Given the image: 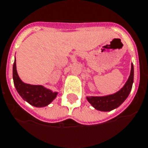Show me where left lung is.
Instances as JSON below:
<instances>
[{"instance_id": "1", "label": "left lung", "mask_w": 148, "mask_h": 148, "mask_svg": "<svg viewBox=\"0 0 148 148\" xmlns=\"http://www.w3.org/2000/svg\"><path fill=\"white\" fill-rule=\"evenodd\" d=\"M134 82V66L132 64L131 74L127 81L121 90L113 95L106 96L87 97L88 102L96 109L103 112H108L116 108L124 102L127 99L130 92L132 90V85Z\"/></svg>"}]
</instances>
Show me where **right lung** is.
<instances>
[{"mask_svg":"<svg viewBox=\"0 0 148 148\" xmlns=\"http://www.w3.org/2000/svg\"><path fill=\"white\" fill-rule=\"evenodd\" d=\"M13 79L15 88L22 99L35 107L48 106L57 95V92H53L43 86L26 84L21 81L16 72V60L13 66Z\"/></svg>","mask_w":148,"mask_h":148,"instance_id":"right-lung-1","label":"right lung"}]
</instances>
